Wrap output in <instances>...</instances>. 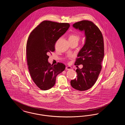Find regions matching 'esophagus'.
I'll use <instances>...</instances> for the list:
<instances>
[{
	"label": "esophagus",
	"mask_w": 125,
	"mask_h": 125,
	"mask_svg": "<svg viewBox=\"0 0 125 125\" xmlns=\"http://www.w3.org/2000/svg\"><path fill=\"white\" fill-rule=\"evenodd\" d=\"M65 69L66 70H71L72 69V68L71 66H67L65 67Z\"/></svg>",
	"instance_id": "34e87169"
}]
</instances>
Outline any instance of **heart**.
I'll use <instances>...</instances> for the list:
<instances>
[{
  "instance_id": "obj_1",
  "label": "heart",
  "mask_w": 125,
  "mask_h": 125,
  "mask_svg": "<svg viewBox=\"0 0 125 125\" xmlns=\"http://www.w3.org/2000/svg\"><path fill=\"white\" fill-rule=\"evenodd\" d=\"M80 38H81L80 36L76 33H72L69 36V42H78L80 40Z\"/></svg>"
}]
</instances>
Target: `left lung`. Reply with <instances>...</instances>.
Here are the masks:
<instances>
[{
  "label": "left lung",
  "mask_w": 125,
  "mask_h": 125,
  "mask_svg": "<svg viewBox=\"0 0 125 125\" xmlns=\"http://www.w3.org/2000/svg\"><path fill=\"white\" fill-rule=\"evenodd\" d=\"M73 27L84 30L86 41L78 54L75 65L77 78L71 81V85L74 89L84 91L91 88L95 83L102 69V62L104 56V42L102 32L92 21L83 20L75 22ZM83 64L80 69L78 65Z\"/></svg>",
  "instance_id": "left-lung-1"
}]
</instances>
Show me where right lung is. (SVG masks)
<instances>
[{"instance_id": "obj_1", "label": "right lung", "mask_w": 125, "mask_h": 125, "mask_svg": "<svg viewBox=\"0 0 125 125\" xmlns=\"http://www.w3.org/2000/svg\"><path fill=\"white\" fill-rule=\"evenodd\" d=\"M69 27L68 23L44 21L29 35L26 46L28 68L33 82L41 90L53 87L56 76L65 69L62 63L50 64L48 55L55 51V43Z\"/></svg>"}]
</instances>
